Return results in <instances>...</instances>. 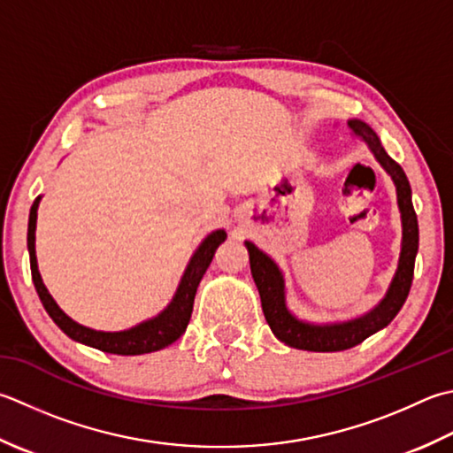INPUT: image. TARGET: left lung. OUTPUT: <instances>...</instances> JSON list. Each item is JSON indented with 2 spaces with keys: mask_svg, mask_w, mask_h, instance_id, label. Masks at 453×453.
<instances>
[{
  "mask_svg": "<svg viewBox=\"0 0 453 453\" xmlns=\"http://www.w3.org/2000/svg\"><path fill=\"white\" fill-rule=\"evenodd\" d=\"M348 126L351 129V137H356L361 143H365L371 153L375 155L380 166L391 174L396 186V200L398 210H401L403 219V247L401 259L393 277L391 287H388L385 298L369 310L367 314L353 318L348 322L335 324H310L300 320L290 312L287 306V292L285 279L279 265L274 263L267 253H263L259 247L251 242H245L247 251H250L251 274L257 288H259L261 306L265 320L271 326L273 334L280 342H285L290 348L306 349V351H343L356 348L357 343L367 340L369 335L383 330L385 326L393 322V318L403 308L406 296L411 292L412 277H414V261L418 253V219L412 206V190L409 179H406L401 165L395 163L387 150L380 145L377 133L371 129L367 123L359 119H349Z\"/></svg>",
  "mask_w": 453,
  "mask_h": 453,
  "instance_id": "left-lung-1",
  "label": "left lung"
}]
</instances>
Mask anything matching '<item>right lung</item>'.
Listing matches in <instances>:
<instances>
[{"instance_id": "1", "label": "right lung", "mask_w": 453, "mask_h": 453, "mask_svg": "<svg viewBox=\"0 0 453 453\" xmlns=\"http://www.w3.org/2000/svg\"><path fill=\"white\" fill-rule=\"evenodd\" d=\"M39 202H41V196L35 198L29 211V227H27V247H29L33 285L37 288L41 303L44 310L49 312V316L52 318V322H55L70 340L90 345V348H96L105 353H115V356H143V353L163 349L166 345H171L173 342L180 338V335L186 332V326L190 322L194 296H196V288L200 285L203 273H206L211 259H214V253L218 247L224 243L227 237L224 229H216V232H211L200 243L198 250L194 251L188 267H186L180 279V285L176 288V295L173 296L171 304H168L161 314L150 318V320L133 326L129 330L100 332L74 322L73 318L62 312L60 306L55 303V298L49 295L47 287H44L39 267H37V255H35V229H37Z\"/></svg>"}]
</instances>
